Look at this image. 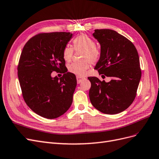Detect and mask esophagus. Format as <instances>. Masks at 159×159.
I'll return each mask as SVG.
<instances>
[{
	"label": "esophagus",
	"mask_w": 159,
	"mask_h": 159,
	"mask_svg": "<svg viewBox=\"0 0 159 159\" xmlns=\"http://www.w3.org/2000/svg\"><path fill=\"white\" fill-rule=\"evenodd\" d=\"M85 78L84 77H83V76H76V80H77V83H80V82L83 80H84Z\"/></svg>",
	"instance_id": "34e87169"
}]
</instances>
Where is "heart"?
<instances>
[{
  "label": "heart",
  "instance_id": "b5f03b06",
  "mask_svg": "<svg viewBox=\"0 0 159 159\" xmlns=\"http://www.w3.org/2000/svg\"><path fill=\"white\" fill-rule=\"evenodd\" d=\"M75 50H84L83 62L74 63L69 66V71L75 75L83 76L85 74L92 63H95L101 57V50L96 47L95 41L85 34L75 38L73 41ZM74 49L70 45H66L63 50V57L66 62H69L73 57Z\"/></svg>",
  "mask_w": 159,
  "mask_h": 159
}]
</instances>
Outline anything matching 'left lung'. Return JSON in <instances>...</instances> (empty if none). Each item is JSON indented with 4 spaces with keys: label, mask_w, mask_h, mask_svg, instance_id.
<instances>
[{
    "label": "left lung",
    "mask_w": 159,
    "mask_h": 159,
    "mask_svg": "<svg viewBox=\"0 0 159 159\" xmlns=\"http://www.w3.org/2000/svg\"><path fill=\"white\" fill-rule=\"evenodd\" d=\"M93 36L100 43L102 52L94 69L102 77L112 79L106 83L96 76L88 77L91 104L104 114L120 113L135 98L141 76L139 55L134 43L114 30H95Z\"/></svg>",
    "instance_id": "left-lung-1"
}]
</instances>
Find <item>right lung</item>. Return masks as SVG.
Returning a JSON list of instances; mask_svg holds the SVG:
<instances>
[{
	"label": "right lung",
	"mask_w": 159,
	"mask_h": 159,
	"mask_svg": "<svg viewBox=\"0 0 159 159\" xmlns=\"http://www.w3.org/2000/svg\"><path fill=\"white\" fill-rule=\"evenodd\" d=\"M70 32L40 33L24 46L18 65L23 98L35 114L54 119L67 111L73 102L76 76L66 72L63 50L72 38ZM61 70V78L51 77Z\"/></svg>",
	"instance_id": "1"
}]
</instances>
